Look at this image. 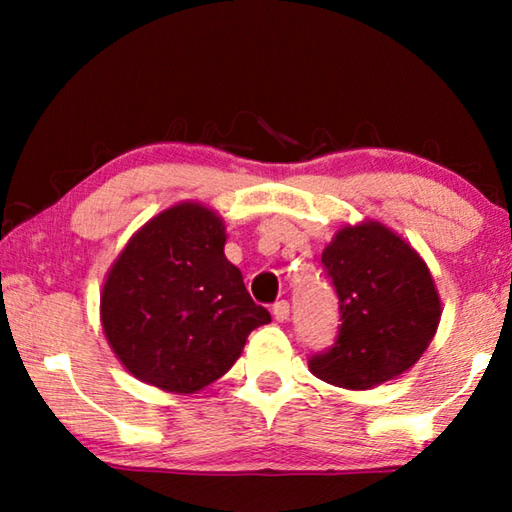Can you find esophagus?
<instances>
[{"label": "esophagus", "mask_w": 512, "mask_h": 512, "mask_svg": "<svg viewBox=\"0 0 512 512\" xmlns=\"http://www.w3.org/2000/svg\"><path fill=\"white\" fill-rule=\"evenodd\" d=\"M289 314H291V309H289V302L287 300L275 302V305H273V318L277 320V323H284V320H289Z\"/></svg>", "instance_id": "34e87169"}]
</instances>
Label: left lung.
Listing matches in <instances>:
<instances>
[{
	"label": "left lung",
	"mask_w": 512,
	"mask_h": 512,
	"mask_svg": "<svg viewBox=\"0 0 512 512\" xmlns=\"http://www.w3.org/2000/svg\"><path fill=\"white\" fill-rule=\"evenodd\" d=\"M320 262L339 296L341 327L332 348L309 359V370L350 391L409 370L443 314L422 257L386 225L363 221L336 232Z\"/></svg>",
	"instance_id": "left-lung-1"
}]
</instances>
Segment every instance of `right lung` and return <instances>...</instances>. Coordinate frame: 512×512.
<instances>
[{"label": "right lung", "instance_id": "obj_1", "mask_svg": "<svg viewBox=\"0 0 512 512\" xmlns=\"http://www.w3.org/2000/svg\"><path fill=\"white\" fill-rule=\"evenodd\" d=\"M225 225L210 207L180 203L142 225L101 291V325L133 377L196 393L239 359L248 334L271 323L223 253Z\"/></svg>", "mask_w": 512, "mask_h": 512}]
</instances>
